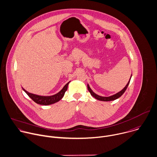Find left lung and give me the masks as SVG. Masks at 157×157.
Instances as JSON below:
<instances>
[{
	"mask_svg": "<svg viewBox=\"0 0 157 157\" xmlns=\"http://www.w3.org/2000/svg\"><path fill=\"white\" fill-rule=\"evenodd\" d=\"M132 75H131V77H130V78L129 81L128 82L127 84L126 85V86H125L121 91H119V93H116V94H114V95H113V96H109V97H102V96H99V95L96 94V93H94L92 91V90L90 88V86H89L88 84V85H87L88 90L89 92L90 93L91 95L93 97H94V98H96V99L99 100V101H114V100L118 99L119 98H120V97L124 93V92L125 91V90H127V87H128V85H129V83H130V81Z\"/></svg>",
	"mask_w": 157,
	"mask_h": 157,
	"instance_id": "obj_1",
	"label": "left lung"
}]
</instances>
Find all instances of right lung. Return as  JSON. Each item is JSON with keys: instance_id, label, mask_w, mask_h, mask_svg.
Returning a JSON list of instances; mask_svg holds the SVG:
<instances>
[{"instance_id": "right-lung-1", "label": "right lung", "mask_w": 157, "mask_h": 157, "mask_svg": "<svg viewBox=\"0 0 157 157\" xmlns=\"http://www.w3.org/2000/svg\"><path fill=\"white\" fill-rule=\"evenodd\" d=\"M70 82H69L67 84L65 85V86L63 88V89L57 94L51 96H39L36 94H34L32 93H30L26 90H25L23 88L22 90L26 93V94L36 104H38L43 105H49L55 104L59 101H60L64 96L65 92L66 91L67 89V86Z\"/></svg>"}]
</instances>
